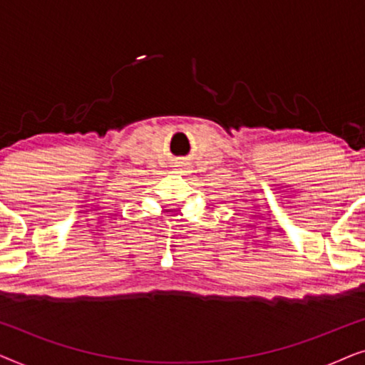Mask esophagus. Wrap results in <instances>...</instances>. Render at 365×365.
Here are the masks:
<instances>
[{
	"instance_id": "obj_1",
	"label": "esophagus",
	"mask_w": 365,
	"mask_h": 365,
	"mask_svg": "<svg viewBox=\"0 0 365 365\" xmlns=\"http://www.w3.org/2000/svg\"><path fill=\"white\" fill-rule=\"evenodd\" d=\"M174 168H176L178 169V171H181V173H186V171H184V169H187V166H186V164H178V166H174Z\"/></svg>"
}]
</instances>
